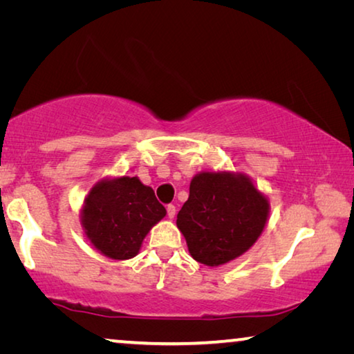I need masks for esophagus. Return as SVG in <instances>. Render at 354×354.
<instances>
[{
    "mask_svg": "<svg viewBox=\"0 0 354 354\" xmlns=\"http://www.w3.org/2000/svg\"><path fill=\"white\" fill-rule=\"evenodd\" d=\"M167 215H169V218H173L176 215V207L175 205H169L167 206Z\"/></svg>",
    "mask_w": 354,
    "mask_h": 354,
    "instance_id": "esophagus-1",
    "label": "esophagus"
}]
</instances>
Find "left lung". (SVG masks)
<instances>
[{
  "label": "left lung",
  "instance_id": "obj_1",
  "mask_svg": "<svg viewBox=\"0 0 354 354\" xmlns=\"http://www.w3.org/2000/svg\"><path fill=\"white\" fill-rule=\"evenodd\" d=\"M270 203L243 173L201 171L190 181L178 230L196 262L218 267L253 247L266 227Z\"/></svg>",
  "mask_w": 354,
  "mask_h": 354
}]
</instances>
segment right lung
Instances as JSON below:
<instances>
[{
    "label": "right lung",
    "instance_id": "1",
    "mask_svg": "<svg viewBox=\"0 0 354 354\" xmlns=\"http://www.w3.org/2000/svg\"><path fill=\"white\" fill-rule=\"evenodd\" d=\"M151 187L137 176L101 179L81 209V225L101 254L124 261L134 257L149 230L165 217Z\"/></svg>",
    "mask_w": 354,
    "mask_h": 354
}]
</instances>
